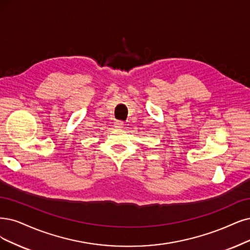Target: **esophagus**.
I'll return each instance as SVG.
<instances>
[{
	"label": "esophagus",
	"instance_id": "1",
	"mask_svg": "<svg viewBox=\"0 0 250 250\" xmlns=\"http://www.w3.org/2000/svg\"><path fill=\"white\" fill-rule=\"evenodd\" d=\"M114 125H115L116 128H123L125 125H124L123 122H120V120H117V122L114 123Z\"/></svg>",
	"mask_w": 250,
	"mask_h": 250
}]
</instances>
